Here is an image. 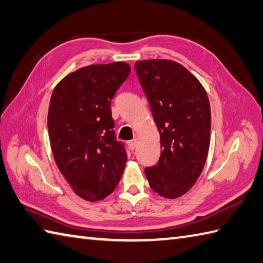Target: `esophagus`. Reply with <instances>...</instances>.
I'll return each mask as SVG.
<instances>
[{
  "label": "esophagus",
  "mask_w": 263,
  "mask_h": 263,
  "mask_svg": "<svg viewBox=\"0 0 263 263\" xmlns=\"http://www.w3.org/2000/svg\"><path fill=\"white\" fill-rule=\"evenodd\" d=\"M136 145H137V141H136V139H133V141L128 142V146H129L130 149H135Z\"/></svg>",
  "instance_id": "esophagus-1"
}]
</instances>
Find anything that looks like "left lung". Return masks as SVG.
I'll list each match as a JSON object with an SVG mask.
<instances>
[{
    "mask_svg": "<svg viewBox=\"0 0 263 263\" xmlns=\"http://www.w3.org/2000/svg\"><path fill=\"white\" fill-rule=\"evenodd\" d=\"M160 133L161 157L145 169L151 189L173 200L199 178L210 147L211 109L204 87L178 62L165 59L135 63Z\"/></svg>",
    "mask_w": 263,
    "mask_h": 263,
    "instance_id": "left-lung-1",
    "label": "left lung"
}]
</instances>
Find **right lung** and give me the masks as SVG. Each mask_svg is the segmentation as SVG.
<instances>
[{"mask_svg":"<svg viewBox=\"0 0 263 263\" xmlns=\"http://www.w3.org/2000/svg\"><path fill=\"white\" fill-rule=\"evenodd\" d=\"M129 64H90L67 74L51 96L47 128L53 157L74 194L96 202L115 191L127 153L117 142L111 100Z\"/></svg>","mask_w":263,"mask_h":263,"instance_id":"add662e5","label":"right lung"}]
</instances>
